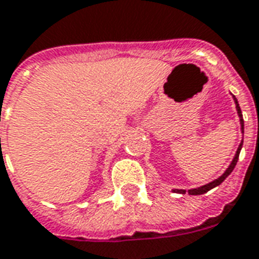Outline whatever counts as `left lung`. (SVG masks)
I'll return each mask as SVG.
<instances>
[{
    "mask_svg": "<svg viewBox=\"0 0 259 259\" xmlns=\"http://www.w3.org/2000/svg\"><path fill=\"white\" fill-rule=\"evenodd\" d=\"M235 104H236V110H238L239 117H240V124H242V131H243V130H244V124H243L242 110H240V106H239L238 100H236V98H235ZM242 145H243V141H242V143L239 145L238 151H236V154H235V158H233V161L231 162V165H229L228 169L225 170V174L223 175V176H220L219 179H215L214 182L209 183V184H206V186H202V187H199V188H194V190H190V191H188V194H190V195H201V194H205V192H207L209 190H211V188L217 187V186H220L221 183L224 182L225 179L228 178L229 175H231V172H232L233 169H235V166H236V162H238V159H239V153H240V150H242ZM175 192H180V194H184L186 191H184V190H175Z\"/></svg>",
    "mask_w": 259,
    "mask_h": 259,
    "instance_id": "8db88e82",
    "label": "left lung"
}]
</instances>
